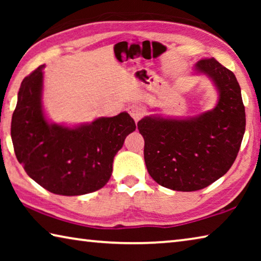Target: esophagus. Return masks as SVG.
<instances>
[{
	"label": "esophagus",
	"instance_id": "1",
	"mask_svg": "<svg viewBox=\"0 0 261 261\" xmlns=\"http://www.w3.org/2000/svg\"><path fill=\"white\" fill-rule=\"evenodd\" d=\"M127 112L131 115V117L134 118L136 122H138L141 117L145 115V110L143 107H140L138 105H131L127 107Z\"/></svg>",
	"mask_w": 261,
	"mask_h": 261
}]
</instances>
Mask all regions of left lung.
<instances>
[{
	"label": "left lung",
	"mask_w": 261,
	"mask_h": 261,
	"mask_svg": "<svg viewBox=\"0 0 261 261\" xmlns=\"http://www.w3.org/2000/svg\"><path fill=\"white\" fill-rule=\"evenodd\" d=\"M193 74H204L218 92L215 107L192 117L153 114L138 122L144 159L151 177L175 191L208 187L227 173L245 131L241 87L230 70L215 59L200 60Z\"/></svg>",
	"instance_id": "8db88e82"
}]
</instances>
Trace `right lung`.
I'll return each instance as SVG.
<instances>
[{"label": "right lung", "instance_id": "right-lung-1", "mask_svg": "<svg viewBox=\"0 0 261 261\" xmlns=\"http://www.w3.org/2000/svg\"><path fill=\"white\" fill-rule=\"evenodd\" d=\"M43 68L25 77L11 121L17 160L31 178L60 196H82L103 188L126 136L136 130L129 114L65 125L48 120L43 108Z\"/></svg>", "mask_w": 261, "mask_h": 261}]
</instances>
